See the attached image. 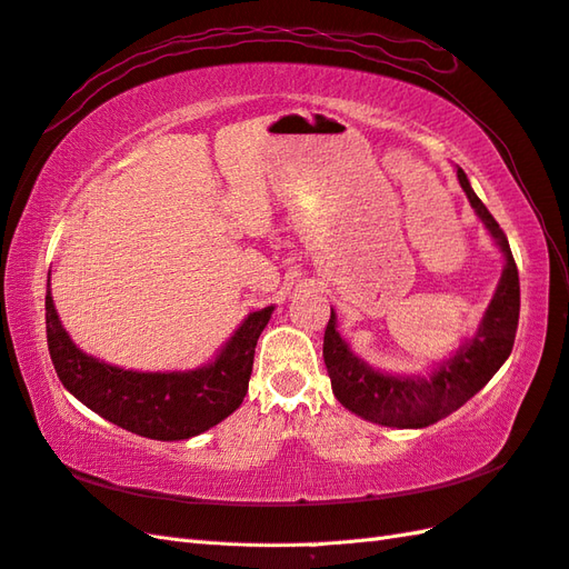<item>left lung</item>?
I'll list each match as a JSON object with an SVG mask.
<instances>
[{
	"label": "left lung",
	"mask_w": 569,
	"mask_h": 569,
	"mask_svg": "<svg viewBox=\"0 0 569 569\" xmlns=\"http://www.w3.org/2000/svg\"><path fill=\"white\" fill-rule=\"evenodd\" d=\"M458 181L475 213L480 216L507 259L505 273H501L497 293L482 317L478 335L466 341L453 359L446 361L429 378H398L378 373L371 366L356 359L347 341L337 332L335 310L325 329L322 356L337 400L351 409L353 415L382 427L421 429L456 412L458 407H463L472 395H478L490 382L513 349L521 308L517 261L511 257L505 230L499 228L490 210L475 196L466 171L460 167Z\"/></svg>",
	"instance_id": "8db88e82"
}]
</instances>
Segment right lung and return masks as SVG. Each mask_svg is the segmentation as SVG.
<instances>
[{
	"label": "right lung",
	"instance_id": "1",
	"mask_svg": "<svg viewBox=\"0 0 569 569\" xmlns=\"http://www.w3.org/2000/svg\"><path fill=\"white\" fill-rule=\"evenodd\" d=\"M273 308L247 317L218 359L189 373H140L97 361L79 351L64 332L50 281L46 335L56 373L74 398L111 425L157 441H181L216 427L242 405L252 376L257 339Z\"/></svg>",
	"mask_w": 569,
	"mask_h": 569
}]
</instances>
